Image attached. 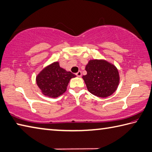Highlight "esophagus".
<instances>
[{"mask_svg":"<svg viewBox=\"0 0 152 152\" xmlns=\"http://www.w3.org/2000/svg\"><path fill=\"white\" fill-rule=\"evenodd\" d=\"M76 75L78 77H81V75H82V73H81V71H78V72H77V73H76Z\"/></svg>","mask_w":152,"mask_h":152,"instance_id":"34e87169","label":"esophagus"}]
</instances>
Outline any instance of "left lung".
<instances>
[{"mask_svg": "<svg viewBox=\"0 0 152 152\" xmlns=\"http://www.w3.org/2000/svg\"><path fill=\"white\" fill-rule=\"evenodd\" d=\"M87 74L83 76L89 92L98 97L106 98L116 91L120 75L115 65L105 59H91L85 67Z\"/></svg>", "mask_w": 152, "mask_h": 152, "instance_id": "1", "label": "left lung"}]
</instances>
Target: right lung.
<instances>
[{
	"instance_id": "add662e5",
	"label": "right lung",
	"mask_w": 152,
	"mask_h": 152,
	"mask_svg": "<svg viewBox=\"0 0 152 152\" xmlns=\"http://www.w3.org/2000/svg\"><path fill=\"white\" fill-rule=\"evenodd\" d=\"M76 75L59 66L55 61L45 67L36 76V84L42 93L51 98H57L64 94L71 78Z\"/></svg>"
}]
</instances>
